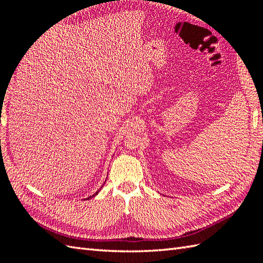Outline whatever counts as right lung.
Returning a JSON list of instances; mask_svg holds the SVG:
<instances>
[{"instance_id": "1", "label": "right lung", "mask_w": 263, "mask_h": 263, "mask_svg": "<svg viewBox=\"0 0 263 263\" xmlns=\"http://www.w3.org/2000/svg\"><path fill=\"white\" fill-rule=\"evenodd\" d=\"M100 189H102V187H100ZM100 189L98 190V191H97L96 193H95V194H92V195H90V197H89V198H87V199H91V198H93V197H95V195H97V194H98V192L100 191Z\"/></svg>"}]
</instances>
